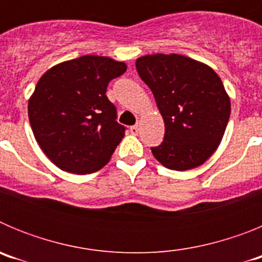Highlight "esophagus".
<instances>
[{
	"mask_svg": "<svg viewBox=\"0 0 262 262\" xmlns=\"http://www.w3.org/2000/svg\"><path fill=\"white\" fill-rule=\"evenodd\" d=\"M129 133L133 134V135H138V133H139V126H138V124L129 127Z\"/></svg>",
	"mask_w": 262,
	"mask_h": 262,
	"instance_id": "esophagus-1",
	"label": "esophagus"
}]
</instances>
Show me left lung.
Returning a JSON list of instances; mask_svg holds the SVG:
<instances>
[{
  "label": "left lung",
  "instance_id": "obj_1",
  "mask_svg": "<svg viewBox=\"0 0 262 262\" xmlns=\"http://www.w3.org/2000/svg\"><path fill=\"white\" fill-rule=\"evenodd\" d=\"M136 71L154 93L165 124L164 142L152 148L165 168L184 172L216 151L231 114L230 96L207 64L170 53L136 59Z\"/></svg>",
  "mask_w": 262,
  "mask_h": 262
}]
</instances>
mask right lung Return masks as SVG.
Segmentation results:
<instances>
[{
	"label": "right lung",
	"mask_w": 262,
	"mask_h": 262,
	"mask_svg": "<svg viewBox=\"0 0 262 262\" xmlns=\"http://www.w3.org/2000/svg\"><path fill=\"white\" fill-rule=\"evenodd\" d=\"M123 61L85 55L53 66L39 78L29 99L36 142L57 168L75 174L102 169L124 136L115 106L106 97Z\"/></svg>",
	"instance_id": "obj_1"
}]
</instances>
